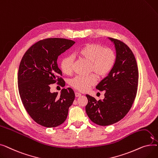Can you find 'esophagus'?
<instances>
[{"mask_svg": "<svg viewBox=\"0 0 158 158\" xmlns=\"http://www.w3.org/2000/svg\"><path fill=\"white\" fill-rule=\"evenodd\" d=\"M75 95H76V97H80L81 95V94L79 93V92H75Z\"/></svg>", "mask_w": 158, "mask_h": 158, "instance_id": "34e87169", "label": "esophagus"}]
</instances>
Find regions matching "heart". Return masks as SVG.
Returning a JSON list of instances; mask_svg holds the SVG:
<instances>
[{
	"label": "heart",
	"mask_w": 158,
	"mask_h": 158,
	"mask_svg": "<svg viewBox=\"0 0 158 158\" xmlns=\"http://www.w3.org/2000/svg\"><path fill=\"white\" fill-rule=\"evenodd\" d=\"M79 57L89 63V72H94L100 77H104L108 74L115 64L117 55L111 48H104L97 44H87L76 52ZM73 57L72 56L64 57L60 62L61 71L70 74L72 71ZM94 74L87 77L76 76L70 81V85L81 92L88 90L97 82V77Z\"/></svg>",
	"instance_id": "b5f03b06"
}]
</instances>
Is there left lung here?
Masks as SVG:
<instances>
[{
  "label": "left lung",
  "mask_w": 158,
  "mask_h": 158,
  "mask_svg": "<svg viewBox=\"0 0 158 158\" xmlns=\"http://www.w3.org/2000/svg\"><path fill=\"white\" fill-rule=\"evenodd\" d=\"M114 45L117 60L107 77L97 85L105 91L104 98L97 101L86 95V112L89 119L99 126L111 125L122 120L134 102L138 83V69L135 57L122 41L108 38Z\"/></svg>",
  "instance_id": "obj_1"
}]
</instances>
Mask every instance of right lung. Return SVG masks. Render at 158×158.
Instances as JSON below:
<instances>
[{"mask_svg": "<svg viewBox=\"0 0 158 158\" xmlns=\"http://www.w3.org/2000/svg\"><path fill=\"white\" fill-rule=\"evenodd\" d=\"M75 41L64 38H48L38 41L23 55L18 73L19 91L25 109L40 125L55 127L67 117L75 94L70 88L51 93L49 85L57 82L64 86L58 68V56Z\"/></svg>", "mask_w": 158, "mask_h": 158, "instance_id": "right-lung-1", "label": "right lung"}]
</instances>
